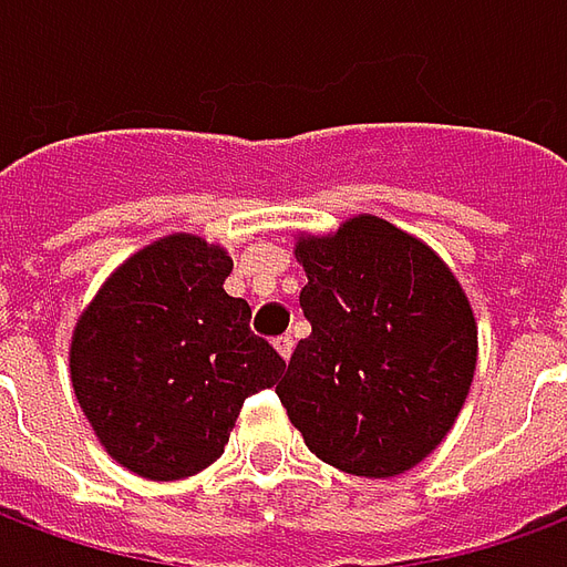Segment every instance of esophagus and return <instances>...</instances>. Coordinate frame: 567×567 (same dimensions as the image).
<instances>
[{"label":"esophagus","mask_w":567,"mask_h":567,"mask_svg":"<svg viewBox=\"0 0 567 567\" xmlns=\"http://www.w3.org/2000/svg\"><path fill=\"white\" fill-rule=\"evenodd\" d=\"M272 346H276V352H279L285 361H288V358H291V352H295V340H291L288 333H285V337H276V340H272Z\"/></svg>","instance_id":"esophagus-1"}]
</instances>
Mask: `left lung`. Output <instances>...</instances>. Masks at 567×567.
<instances>
[{
	"instance_id": "left-lung-1",
	"label": "left lung",
	"mask_w": 567,
	"mask_h": 567,
	"mask_svg": "<svg viewBox=\"0 0 567 567\" xmlns=\"http://www.w3.org/2000/svg\"><path fill=\"white\" fill-rule=\"evenodd\" d=\"M312 333L276 385L321 462L394 476L437 450L476 370V321L437 251L377 215L297 234Z\"/></svg>"
}]
</instances>
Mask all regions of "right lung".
<instances>
[{
    "label": "right lung",
    "mask_w": 567,
    "mask_h": 567,
    "mask_svg": "<svg viewBox=\"0 0 567 567\" xmlns=\"http://www.w3.org/2000/svg\"><path fill=\"white\" fill-rule=\"evenodd\" d=\"M234 260L169 234L117 267L75 321L69 373L105 452L148 480H185L221 458L248 394L285 361L224 291Z\"/></svg>",
    "instance_id": "1"
}]
</instances>
